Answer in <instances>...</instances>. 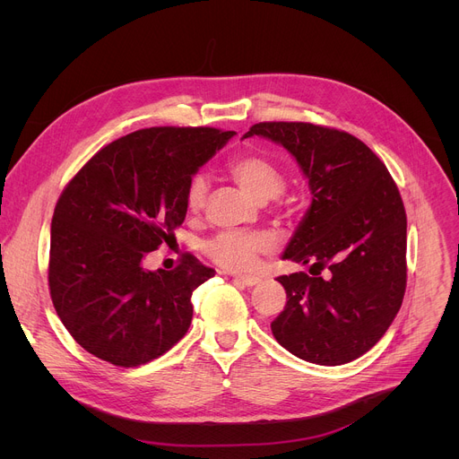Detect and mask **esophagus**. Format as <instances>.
<instances>
[{
    "label": "esophagus",
    "mask_w": 459,
    "mask_h": 459,
    "mask_svg": "<svg viewBox=\"0 0 459 459\" xmlns=\"http://www.w3.org/2000/svg\"><path fill=\"white\" fill-rule=\"evenodd\" d=\"M234 281L243 285V287H254L257 285L261 280L259 278H254V276H234Z\"/></svg>",
    "instance_id": "obj_1"
}]
</instances>
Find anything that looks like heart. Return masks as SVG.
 <instances>
[{
	"instance_id": "1",
	"label": "heart",
	"mask_w": 459,
	"mask_h": 459,
	"mask_svg": "<svg viewBox=\"0 0 459 459\" xmlns=\"http://www.w3.org/2000/svg\"><path fill=\"white\" fill-rule=\"evenodd\" d=\"M229 172L247 194L259 202L274 198L285 186L283 170L271 158L257 152L232 158ZM207 192L209 183L205 176H192L185 192L186 209L192 212L202 211L207 202ZM273 245V238L267 232L221 230L204 243V252L216 265L232 273H243L254 267L261 254L271 252Z\"/></svg>"
}]
</instances>
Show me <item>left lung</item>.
Returning <instances> with one entry per match:
<instances>
[{
    "label": "left lung",
    "instance_id": "obj_1",
    "mask_svg": "<svg viewBox=\"0 0 459 459\" xmlns=\"http://www.w3.org/2000/svg\"><path fill=\"white\" fill-rule=\"evenodd\" d=\"M281 143L308 179L312 204L283 259L310 274L276 278L287 305L271 323L294 356L343 365L370 351L407 287V214L396 181L356 136L303 121H264L243 138Z\"/></svg>",
    "mask_w": 459,
    "mask_h": 459
}]
</instances>
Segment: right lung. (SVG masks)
I'll return each mask as SVG.
<instances>
[{"instance_id":"right-lung-1","label":"right lung","mask_w":459,"mask_h":459,"mask_svg":"<svg viewBox=\"0 0 459 459\" xmlns=\"http://www.w3.org/2000/svg\"><path fill=\"white\" fill-rule=\"evenodd\" d=\"M234 133L151 126L100 149L63 188L50 227L48 289L71 336L116 367L170 351L192 321L190 296L216 271L183 254L172 271L143 257L174 236L190 178Z\"/></svg>"}]
</instances>
